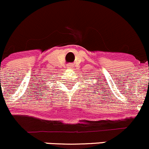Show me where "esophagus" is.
Listing matches in <instances>:
<instances>
[{
    "mask_svg": "<svg viewBox=\"0 0 149 149\" xmlns=\"http://www.w3.org/2000/svg\"><path fill=\"white\" fill-rule=\"evenodd\" d=\"M68 68H73V65H71V64H70V65H68Z\"/></svg>",
    "mask_w": 149,
    "mask_h": 149,
    "instance_id": "obj_1",
    "label": "esophagus"
}]
</instances>
